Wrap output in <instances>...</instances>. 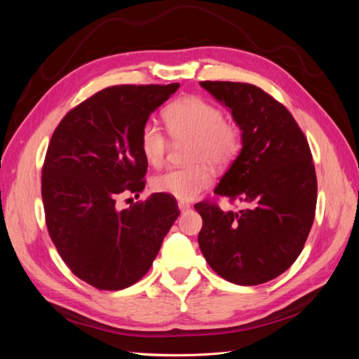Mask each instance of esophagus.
Returning <instances> with one entry per match:
<instances>
[{"label": "esophagus", "instance_id": "34e87169", "mask_svg": "<svg viewBox=\"0 0 359 359\" xmlns=\"http://www.w3.org/2000/svg\"><path fill=\"white\" fill-rule=\"evenodd\" d=\"M178 208H180V211H181V212H186V211H189V210H190V203L180 201V202H178Z\"/></svg>", "mask_w": 359, "mask_h": 359}]
</instances>
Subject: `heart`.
I'll return each mask as SVG.
<instances>
[{
	"mask_svg": "<svg viewBox=\"0 0 359 359\" xmlns=\"http://www.w3.org/2000/svg\"><path fill=\"white\" fill-rule=\"evenodd\" d=\"M165 124L173 140H191L189 168L168 169L154 178L157 191L180 201H193L212 184L214 168H226L241 151V130L224 119L219 106L198 95L172 102L165 109ZM139 147L149 165L158 166L168 153V137L153 119L140 128Z\"/></svg>",
	"mask_w": 359,
	"mask_h": 359,
	"instance_id": "1",
	"label": "heart"
}]
</instances>
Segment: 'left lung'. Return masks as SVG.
Masks as SVG:
<instances>
[{
	"label": "left lung",
	"instance_id": "8db88e82",
	"mask_svg": "<svg viewBox=\"0 0 359 359\" xmlns=\"http://www.w3.org/2000/svg\"><path fill=\"white\" fill-rule=\"evenodd\" d=\"M243 132V149L214 193L243 202L238 212L214 201L194 205L202 217L198 241L224 280L256 286L283 274L307 241L318 201L311 151L286 106L259 86L203 81Z\"/></svg>",
	"mask_w": 359,
	"mask_h": 359
}]
</instances>
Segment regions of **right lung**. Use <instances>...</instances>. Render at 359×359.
I'll use <instances>...</instances> for the list:
<instances>
[{"mask_svg":"<svg viewBox=\"0 0 359 359\" xmlns=\"http://www.w3.org/2000/svg\"><path fill=\"white\" fill-rule=\"evenodd\" d=\"M178 86H109L69 111L50 137L41 169L48 232L72 273L99 290L142 278L180 215L165 193L116 210L119 194L144 190L140 128Z\"/></svg>","mask_w":359,"mask_h":359,"instance_id":"add662e5","label":"right lung"}]
</instances>
